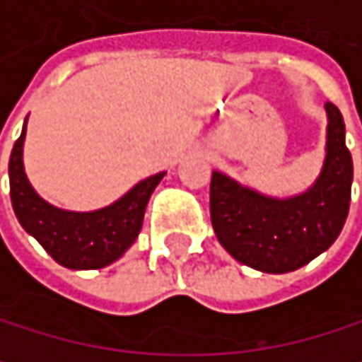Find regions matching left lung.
Listing matches in <instances>:
<instances>
[{
    "mask_svg": "<svg viewBox=\"0 0 362 362\" xmlns=\"http://www.w3.org/2000/svg\"><path fill=\"white\" fill-rule=\"evenodd\" d=\"M327 110L325 161L315 184L276 199L211 174L209 211L220 245L237 262L270 274L298 270L327 252L339 237L350 207L352 157L339 109Z\"/></svg>",
    "mask_w": 362,
    "mask_h": 362,
    "instance_id": "8db88e82",
    "label": "left lung"
}]
</instances>
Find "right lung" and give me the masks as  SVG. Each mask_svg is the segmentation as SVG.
I'll use <instances>...</instances> for the list:
<instances>
[{"mask_svg":"<svg viewBox=\"0 0 362 362\" xmlns=\"http://www.w3.org/2000/svg\"><path fill=\"white\" fill-rule=\"evenodd\" d=\"M27 119L21 138L10 155V197L21 226L39 241L60 266L71 270H96L119 259L138 239L148 199L165 172L138 182L121 199L94 211H69L41 199L25 174L23 146Z\"/></svg>","mask_w":362,"mask_h":362,"instance_id":"add662e5","label":"right lung"}]
</instances>
